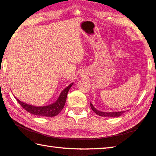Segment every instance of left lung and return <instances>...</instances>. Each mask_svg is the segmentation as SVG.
Here are the masks:
<instances>
[{"mask_svg":"<svg viewBox=\"0 0 156 156\" xmlns=\"http://www.w3.org/2000/svg\"><path fill=\"white\" fill-rule=\"evenodd\" d=\"M90 106H91V109L93 110L97 115H98L100 116H103V117H112V118L119 117V116H120L124 112H125V111H120V112H101V111L96 109V108L94 107V105L91 104V102H90Z\"/></svg>","mask_w":156,"mask_h":156,"instance_id":"1","label":"left lung"}]
</instances>
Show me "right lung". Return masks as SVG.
Wrapping results in <instances>:
<instances>
[{"label": "right lung", "instance_id": "1", "mask_svg": "<svg viewBox=\"0 0 156 156\" xmlns=\"http://www.w3.org/2000/svg\"><path fill=\"white\" fill-rule=\"evenodd\" d=\"M73 84V83H71L65 89H63L56 101L53 102L52 104L46 105V106H34V105H31L25 103V102H21L20 100L16 98V97L15 98L18 103L22 106L23 109L27 111V112L38 116L54 117V116H56L63 109V107H64L66 100H67L68 91L69 90V89L72 87Z\"/></svg>", "mask_w": 156, "mask_h": 156}]
</instances>
